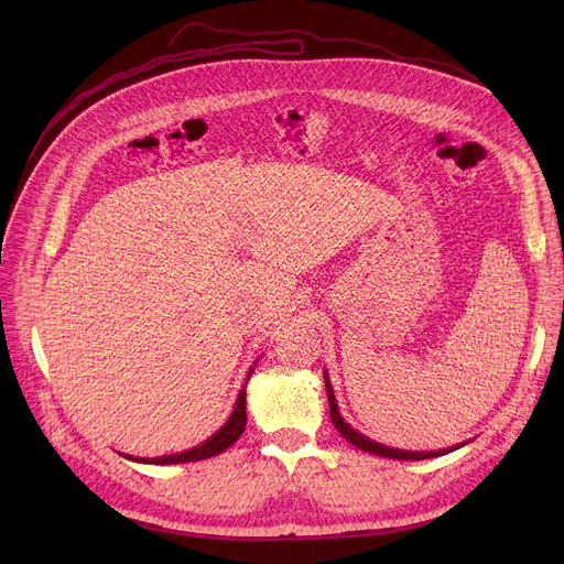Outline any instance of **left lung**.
I'll return each mask as SVG.
<instances>
[{
    "label": "left lung",
    "instance_id": "8db88e82",
    "mask_svg": "<svg viewBox=\"0 0 564 564\" xmlns=\"http://www.w3.org/2000/svg\"><path fill=\"white\" fill-rule=\"evenodd\" d=\"M324 383H327V398H329V416H332V423L336 425V430L351 443V446H357L359 451L364 453H372V455H379V457H391V459H425V457H436V455H443L441 451L438 453H406V451H395V448H387V446H379V443L366 438L364 434H359L354 427H349L338 413V406H336V398H334V391H332V383L327 379V375H324ZM453 448H448L446 453H451Z\"/></svg>",
    "mask_w": 564,
    "mask_h": 564
}]
</instances>
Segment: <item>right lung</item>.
<instances>
[{
	"label": "right lung",
	"instance_id": "add662e5",
	"mask_svg": "<svg viewBox=\"0 0 564 564\" xmlns=\"http://www.w3.org/2000/svg\"><path fill=\"white\" fill-rule=\"evenodd\" d=\"M251 377V375H249ZM247 425V393L242 391L240 398H237V404L230 413L228 423L215 434L207 438L200 446L187 451V453H177V455H169V457H155V459H137V462H148V464H183V462H198V459H207L215 457L219 453H224L228 446L242 436Z\"/></svg>",
	"mask_w": 564,
	"mask_h": 564
}]
</instances>
